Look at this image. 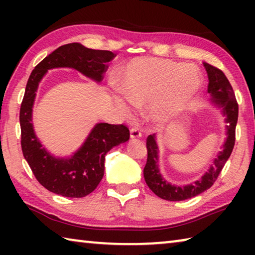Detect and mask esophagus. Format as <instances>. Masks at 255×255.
<instances>
[{
    "label": "esophagus",
    "instance_id": "1",
    "mask_svg": "<svg viewBox=\"0 0 255 255\" xmlns=\"http://www.w3.org/2000/svg\"><path fill=\"white\" fill-rule=\"evenodd\" d=\"M141 137V132L137 127L130 129V138L131 139H137V138Z\"/></svg>",
    "mask_w": 255,
    "mask_h": 255
}]
</instances>
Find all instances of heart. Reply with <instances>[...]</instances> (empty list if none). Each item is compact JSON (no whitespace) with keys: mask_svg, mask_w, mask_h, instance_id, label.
<instances>
[{"mask_svg":"<svg viewBox=\"0 0 255 255\" xmlns=\"http://www.w3.org/2000/svg\"><path fill=\"white\" fill-rule=\"evenodd\" d=\"M115 83L123 96L136 107L149 106V117L164 125L187 111L202 86L200 71L191 64L171 59L138 57L118 68ZM116 103L124 115L131 109L123 99Z\"/></svg>","mask_w":255,"mask_h":255,"instance_id":"obj_1","label":"heart"}]
</instances>
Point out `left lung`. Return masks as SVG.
Here are the masks:
<instances>
[{"mask_svg": "<svg viewBox=\"0 0 255 255\" xmlns=\"http://www.w3.org/2000/svg\"><path fill=\"white\" fill-rule=\"evenodd\" d=\"M207 75H208V93L211 105L222 110L225 117L226 139L222 146V150L214 158L208 171L195 182L176 185L172 184L163 178L158 165V146L155 133L147 137V162L144 167V178L148 188L164 200L181 201L200 195L208 190L217 176L221 173L227 159L230 158L235 144V128L239 118V105H237L234 91L225 74L218 68L204 63Z\"/></svg>", "mask_w": 255, "mask_h": 255, "instance_id": "left-lung-1", "label": "left lung"}]
</instances>
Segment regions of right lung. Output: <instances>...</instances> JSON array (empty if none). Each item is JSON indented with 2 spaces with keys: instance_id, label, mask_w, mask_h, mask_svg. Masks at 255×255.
I'll return each instance as SVG.
<instances>
[{
  "instance_id": "obj_1",
  "label": "right lung",
  "mask_w": 255,
  "mask_h": 255,
  "mask_svg": "<svg viewBox=\"0 0 255 255\" xmlns=\"http://www.w3.org/2000/svg\"><path fill=\"white\" fill-rule=\"evenodd\" d=\"M115 56L109 50L90 49L72 42L60 46L42 59L29 76L20 108L21 147L38 182L56 195L82 198L94 191L105 174L107 153L126 143L129 129L124 125L99 123L76 152L67 157L55 156L44 147L33 129L32 108L38 86L48 70L60 67L74 68L99 83L103 80L107 63Z\"/></svg>"
}]
</instances>
